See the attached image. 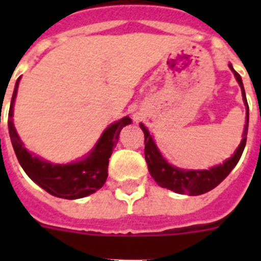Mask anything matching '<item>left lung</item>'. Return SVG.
I'll use <instances>...</instances> for the list:
<instances>
[{
  "label": "left lung",
  "mask_w": 261,
  "mask_h": 261,
  "mask_svg": "<svg viewBox=\"0 0 261 261\" xmlns=\"http://www.w3.org/2000/svg\"><path fill=\"white\" fill-rule=\"evenodd\" d=\"M229 67L233 71V74H234L236 80H237V83L241 88L247 116H245L243 139H241L239 147L236 149L233 155L225 160L222 164L215 165L210 169H181V168L174 167V165L168 163L165 157L161 154V151H160L159 146L155 145L154 138L149 133L147 127H145L143 123H139V127L142 128L143 134H145V160L147 163V168H149L151 177L154 178L155 182L160 187L168 188V190L173 191L176 194H187L192 195V196L206 194V192H208V191L218 186L219 182H222L241 159L244 147H245V143H247L249 107H248L247 96H245V90H244L243 80H241L239 73L233 69L231 63H229Z\"/></svg>",
  "instance_id": "obj_1"
}]
</instances>
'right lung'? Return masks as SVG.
Instances as JSON below:
<instances>
[{"instance_id":"1","label":"right lung","mask_w":261,"mask_h":261,"mask_svg":"<svg viewBox=\"0 0 261 261\" xmlns=\"http://www.w3.org/2000/svg\"><path fill=\"white\" fill-rule=\"evenodd\" d=\"M18 83L20 79L14 85L8 127L16 157L28 177L57 198L81 199L100 190L108 177V163L115 145L118 143L119 133L123 127L131 124L133 120L128 116H124L110 124L102 131L93 149L83 159L70 164L50 163L27 150L16 131L13 124V107L17 96Z\"/></svg>"}]
</instances>
